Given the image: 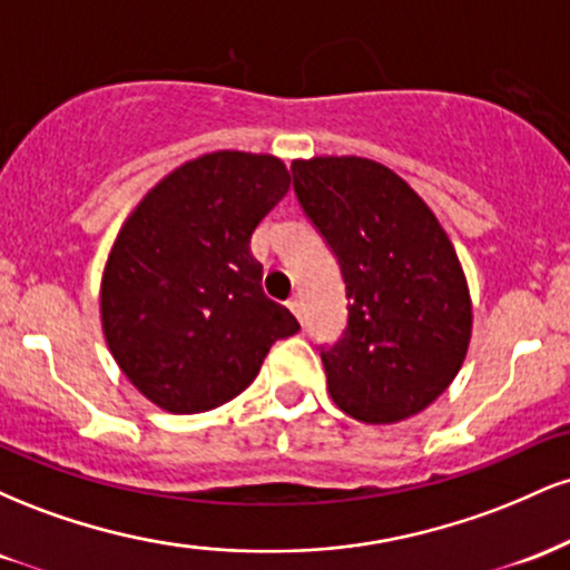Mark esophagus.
Instances as JSON below:
<instances>
[{"label": "esophagus", "mask_w": 570, "mask_h": 570, "mask_svg": "<svg viewBox=\"0 0 570 570\" xmlns=\"http://www.w3.org/2000/svg\"><path fill=\"white\" fill-rule=\"evenodd\" d=\"M286 305H289V311L294 313V316L299 318V322H303V313H305V307H303V299H299L297 294H294V297H289V303H286Z\"/></svg>", "instance_id": "34e87169"}]
</instances>
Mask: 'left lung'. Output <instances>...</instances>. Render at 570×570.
Segmentation results:
<instances>
[{"label": "left lung", "instance_id": "left-lung-1", "mask_svg": "<svg viewBox=\"0 0 570 570\" xmlns=\"http://www.w3.org/2000/svg\"><path fill=\"white\" fill-rule=\"evenodd\" d=\"M294 193L337 257L348 324L322 348L335 404L396 423L453 383L472 337L466 276L434 212L367 158L294 160Z\"/></svg>", "mask_w": 570, "mask_h": 570}]
</instances>
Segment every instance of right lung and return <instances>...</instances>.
Instances as JSON below:
<instances>
[{
  "mask_svg": "<svg viewBox=\"0 0 570 570\" xmlns=\"http://www.w3.org/2000/svg\"><path fill=\"white\" fill-rule=\"evenodd\" d=\"M289 189L273 155L212 153L144 195L101 278L115 362L158 407L189 415L230 402L267 351L299 330L263 292L252 233Z\"/></svg>",
  "mask_w": 570,
  "mask_h": 570,
  "instance_id": "add662e5",
  "label": "right lung"
}]
</instances>
